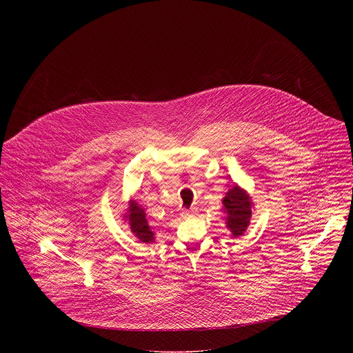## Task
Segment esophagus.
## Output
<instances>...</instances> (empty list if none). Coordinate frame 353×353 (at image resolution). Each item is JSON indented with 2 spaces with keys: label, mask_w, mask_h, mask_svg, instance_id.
I'll list each match as a JSON object with an SVG mask.
<instances>
[{
  "label": "esophagus",
  "mask_w": 353,
  "mask_h": 353,
  "mask_svg": "<svg viewBox=\"0 0 353 353\" xmlns=\"http://www.w3.org/2000/svg\"><path fill=\"white\" fill-rule=\"evenodd\" d=\"M197 214V209H183L182 212H181V216L183 217V219H190V217H194Z\"/></svg>",
  "instance_id": "obj_1"
}]
</instances>
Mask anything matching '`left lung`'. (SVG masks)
<instances>
[{
    "label": "left lung",
    "mask_w": 353,
    "mask_h": 353,
    "mask_svg": "<svg viewBox=\"0 0 353 353\" xmlns=\"http://www.w3.org/2000/svg\"><path fill=\"white\" fill-rule=\"evenodd\" d=\"M225 225L234 238L242 236L250 225L252 203L250 194L239 185H234L223 199Z\"/></svg>",
    "instance_id": "8db88e82"
}]
</instances>
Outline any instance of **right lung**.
I'll use <instances>...</instances> for the list:
<instances>
[{
	"label": "right lung",
	"instance_id": "right-lung-1",
	"mask_svg": "<svg viewBox=\"0 0 353 353\" xmlns=\"http://www.w3.org/2000/svg\"><path fill=\"white\" fill-rule=\"evenodd\" d=\"M125 210L126 212L123 213V219L129 224L133 235L143 243H153L154 232L148 224L145 209L139 205L136 200H129L128 208Z\"/></svg>",
	"mask_w": 353,
	"mask_h": 353
}]
</instances>
